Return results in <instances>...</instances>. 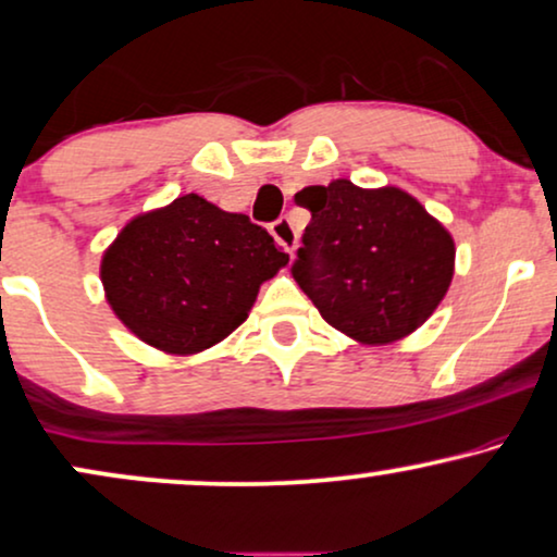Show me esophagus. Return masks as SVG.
Returning <instances> with one entry per match:
<instances>
[{"label":"esophagus","instance_id":"1","mask_svg":"<svg viewBox=\"0 0 557 557\" xmlns=\"http://www.w3.org/2000/svg\"><path fill=\"white\" fill-rule=\"evenodd\" d=\"M272 236L277 238V244L283 246L285 251L298 249V228L293 226L290 218H280V221L272 223Z\"/></svg>","mask_w":557,"mask_h":557}]
</instances>
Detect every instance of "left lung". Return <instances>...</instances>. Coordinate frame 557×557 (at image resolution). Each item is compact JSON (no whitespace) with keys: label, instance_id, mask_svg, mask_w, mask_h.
I'll use <instances>...</instances> for the list:
<instances>
[{"label":"left lung","instance_id":"obj_1","mask_svg":"<svg viewBox=\"0 0 557 557\" xmlns=\"http://www.w3.org/2000/svg\"><path fill=\"white\" fill-rule=\"evenodd\" d=\"M295 197L311 223L293 277L323 321L360 344H391L436 311L453 283L455 242L417 197L349 180Z\"/></svg>","mask_w":557,"mask_h":557}]
</instances>
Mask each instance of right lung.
<instances>
[{"instance_id":"1","label":"right lung","mask_w":557,"mask_h":557,"mask_svg":"<svg viewBox=\"0 0 557 557\" xmlns=\"http://www.w3.org/2000/svg\"><path fill=\"white\" fill-rule=\"evenodd\" d=\"M290 257L244 213L189 193L123 226L102 255L104 298L166 355H197L242 326L262 283Z\"/></svg>"}]
</instances>
